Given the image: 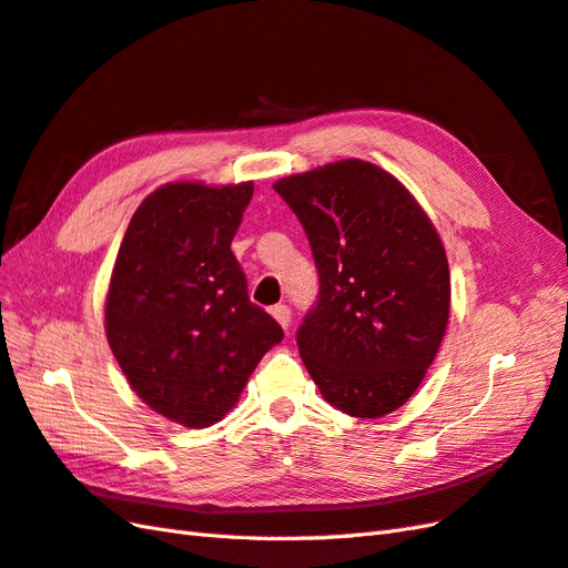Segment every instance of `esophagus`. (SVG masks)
<instances>
[{"label":"esophagus","mask_w":568,"mask_h":568,"mask_svg":"<svg viewBox=\"0 0 568 568\" xmlns=\"http://www.w3.org/2000/svg\"><path fill=\"white\" fill-rule=\"evenodd\" d=\"M271 316L281 323L283 331H290V318H293V312H290L287 304H275L271 310Z\"/></svg>","instance_id":"obj_1"}]
</instances>
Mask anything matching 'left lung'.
Returning a JSON list of instances; mask_svg holds the SVG:
<instances>
[{"label":"left lung","instance_id":"1","mask_svg":"<svg viewBox=\"0 0 568 568\" xmlns=\"http://www.w3.org/2000/svg\"><path fill=\"white\" fill-rule=\"evenodd\" d=\"M304 225L321 293L300 356L335 409L381 418L416 393L449 318V264L433 221L393 173L362 159L273 183Z\"/></svg>","mask_w":568,"mask_h":568}]
</instances>
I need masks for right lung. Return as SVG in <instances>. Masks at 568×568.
<instances>
[{"mask_svg":"<svg viewBox=\"0 0 568 568\" xmlns=\"http://www.w3.org/2000/svg\"><path fill=\"white\" fill-rule=\"evenodd\" d=\"M254 183H166L142 200L111 271L104 331L156 414L206 428L229 414L283 328L250 302L231 242Z\"/></svg>","mask_w":568,"mask_h":568,"instance_id":"add662e5","label":"right lung"}]
</instances>
